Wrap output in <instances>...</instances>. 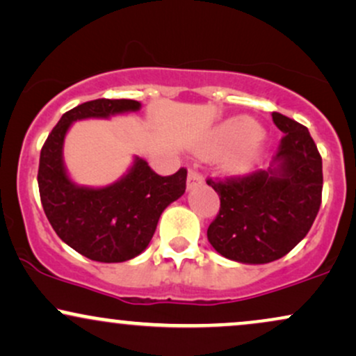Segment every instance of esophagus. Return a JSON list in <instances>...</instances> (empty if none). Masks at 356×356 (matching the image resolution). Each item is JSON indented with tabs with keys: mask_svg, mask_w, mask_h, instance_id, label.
Wrapping results in <instances>:
<instances>
[{
	"mask_svg": "<svg viewBox=\"0 0 356 356\" xmlns=\"http://www.w3.org/2000/svg\"><path fill=\"white\" fill-rule=\"evenodd\" d=\"M202 184H204L202 175L195 172V170H189V175H187V191L195 189V187L202 186Z\"/></svg>",
	"mask_w": 356,
	"mask_h": 356,
	"instance_id": "esophagus-1",
	"label": "esophagus"
}]
</instances>
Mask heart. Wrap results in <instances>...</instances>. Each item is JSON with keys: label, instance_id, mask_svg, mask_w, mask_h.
<instances>
[{"label": "heart", "instance_id": "1", "mask_svg": "<svg viewBox=\"0 0 356 356\" xmlns=\"http://www.w3.org/2000/svg\"><path fill=\"white\" fill-rule=\"evenodd\" d=\"M199 152L205 157L224 156V170L229 174H247L259 164L264 154V136L260 124L248 115H235L217 124Z\"/></svg>", "mask_w": 356, "mask_h": 356}]
</instances>
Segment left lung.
Instances as JSON below:
<instances>
[{"label": "left lung", "instance_id": "1", "mask_svg": "<svg viewBox=\"0 0 356 356\" xmlns=\"http://www.w3.org/2000/svg\"><path fill=\"white\" fill-rule=\"evenodd\" d=\"M284 132L267 170L227 182L207 181L220 211L207 238L217 254L241 264L282 259L308 234L322 202V157L305 126L272 113Z\"/></svg>", "mask_w": 356, "mask_h": 356}]
</instances>
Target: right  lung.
<instances>
[{
	"label": "right lung",
	"mask_w": 356,
	"mask_h": 356,
	"mask_svg": "<svg viewBox=\"0 0 356 356\" xmlns=\"http://www.w3.org/2000/svg\"><path fill=\"white\" fill-rule=\"evenodd\" d=\"M140 108L143 104L132 99L84 102L63 114L41 149L38 186L46 217L64 243L96 262H126L143 254L161 213L186 192V169L162 177L139 156L109 186H81L67 172L63 149L72 124L111 119Z\"/></svg>",
	"instance_id": "1"
}]
</instances>
